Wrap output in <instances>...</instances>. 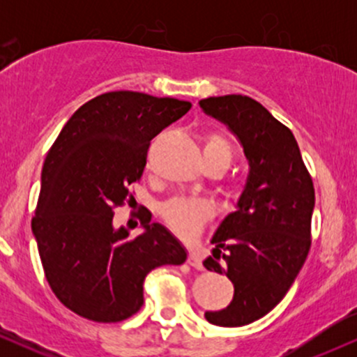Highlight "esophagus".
I'll return each mask as SVG.
<instances>
[{
	"label": "esophagus",
	"mask_w": 357,
	"mask_h": 357,
	"mask_svg": "<svg viewBox=\"0 0 357 357\" xmlns=\"http://www.w3.org/2000/svg\"><path fill=\"white\" fill-rule=\"evenodd\" d=\"M188 264H190L191 267L196 268V270H202V268H203L202 257H199L196 252H191V253H190V257H188Z\"/></svg>",
	"instance_id": "obj_1"
}]
</instances>
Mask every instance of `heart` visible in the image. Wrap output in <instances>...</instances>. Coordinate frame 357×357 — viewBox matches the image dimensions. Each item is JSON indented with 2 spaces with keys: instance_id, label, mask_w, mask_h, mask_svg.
<instances>
[{
  "instance_id": "heart-1",
  "label": "heart",
  "mask_w": 357,
  "mask_h": 357,
  "mask_svg": "<svg viewBox=\"0 0 357 357\" xmlns=\"http://www.w3.org/2000/svg\"><path fill=\"white\" fill-rule=\"evenodd\" d=\"M204 155H218V158L225 159L230 162L231 159V147L225 137L218 136V134H211L206 137L203 147ZM161 215L166 220L178 235L195 236L203 227L204 221H208L213 215L211 204L204 199L199 198H183V196H176V198L167 199L162 203Z\"/></svg>"
}]
</instances>
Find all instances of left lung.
<instances>
[{
	"mask_svg": "<svg viewBox=\"0 0 357 357\" xmlns=\"http://www.w3.org/2000/svg\"><path fill=\"white\" fill-rule=\"evenodd\" d=\"M199 107L238 139L248 174L235 211L213 235L203 261L231 280L233 301L204 312L220 327L247 326L267 315L292 287L310 248L314 184L289 127L247 96L199 100Z\"/></svg>",
	"mask_w": 357,
	"mask_h": 357,
	"instance_id": "8db88e82",
	"label": "left lung"
}]
</instances>
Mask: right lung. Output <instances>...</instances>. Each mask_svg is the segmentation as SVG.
<instances>
[{"mask_svg": "<svg viewBox=\"0 0 357 357\" xmlns=\"http://www.w3.org/2000/svg\"><path fill=\"white\" fill-rule=\"evenodd\" d=\"M190 109L171 97L102 93L75 110L48 151L31 231L48 284L72 312L124 321L144 304L151 270L186 261L181 241L149 211L130 240L126 227H114V208L144 173L153 137Z\"/></svg>", "mask_w": 357, "mask_h": 357, "instance_id": "right-lung-1", "label": "right lung"}]
</instances>
